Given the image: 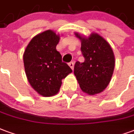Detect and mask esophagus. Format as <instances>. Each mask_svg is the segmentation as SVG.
<instances>
[{
    "mask_svg": "<svg viewBox=\"0 0 134 134\" xmlns=\"http://www.w3.org/2000/svg\"><path fill=\"white\" fill-rule=\"evenodd\" d=\"M68 65H69V66L71 67V69L72 70H74V63L72 61V62H70V63H68Z\"/></svg>",
    "mask_w": 134,
    "mask_h": 134,
    "instance_id": "34e87169",
    "label": "esophagus"
}]
</instances>
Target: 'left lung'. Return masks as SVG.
Returning a JSON list of instances; mask_svg holds the SVG:
<instances>
[{
  "instance_id": "obj_1",
  "label": "left lung",
  "mask_w": 134,
  "mask_h": 134,
  "mask_svg": "<svg viewBox=\"0 0 134 134\" xmlns=\"http://www.w3.org/2000/svg\"><path fill=\"white\" fill-rule=\"evenodd\" d=\"M75 34L81 41V51L85 60L76 62L74 74L83 92L89 95L100 93L107 87L114 73V52L98 34H92L88 38Z\"/></svg>"
}]
</instances>
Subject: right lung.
Returning a JSON list of instances; mask_svg holds the SVG:
<instances>
[{"label": "right lung", "mask_w": 134, "mask_h": 134, "mask_svg": "<svg viewBox=\"0 0 134 134\" xmlns=\"http://www.w3.org/2000/svg\"><path fill=\"white\" fill-rule=\"evenodd\" d=\"M60 36L48 30L32 38L23 54L27 79L43 96H51L60 89L62 79L72 72L56 50Z\"/></svg>", "instance_id": "add662e5"}]
</instances>
